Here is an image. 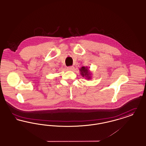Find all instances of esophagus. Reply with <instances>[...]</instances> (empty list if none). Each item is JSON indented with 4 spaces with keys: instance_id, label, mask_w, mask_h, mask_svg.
Listing matches in <instances>:
<instances>
[{
    "instance_id": "esophagus-1",
    "label": "esophagus",
    "mask_w": 146,
    "mask_h": 146,
    "mask_svg": "<svg viewBox=\"0 0 146 146\" xmlns=\"http://www.w3.org/2000/svg\"><path fill=\"white\" fill-rule=\"evenodd\" d=\"M73 69H74L73 66H70V67H67V69H68L69 70H73Z\"/></svg>"
}]
</instances>
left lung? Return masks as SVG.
Returning <instances> with one entry per match:
<instances>
[{"label":"left lung","instance_id":"8db88e82","mask_svg":"<svg viewBox=\"0 0 146 146\" xmlns=\"http://www.w3.org/2000/svg\"><path fill=\"white\" fill-rule=\"evenodd\" d=\"M80 74L83 77H85L86 79L90 80L92 79V73L88 67H82L79 69Z\"/></svg>","mask_w":146,"mask_h":146}]
</instances>
